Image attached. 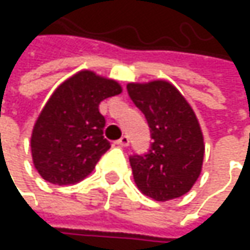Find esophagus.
Wrapping results in <instances>:
<instances>
[{"instance_id": "1", "label": "esophagus", "mask_w": 250, "mask_h": 250, "mask_svg": "<svg viewBox=\"0 0 250 250\" xmlns=\"http://www.w3.org/2000/svg\"><path fill=\"white\" fill-rule=\"evenodd\" d=\"M116 143H117L119 146H122V147H125V146H128L130 140H128V137H127V136H123V137H122V139H119Z\"/></svg>"}]
</instances>
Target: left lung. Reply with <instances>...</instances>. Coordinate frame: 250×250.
<instances>
[{
    "instance_id": "obj_1",
    "label": "left lung",
    "mask_w": 250,
    "mask_h": 250,
    "mask_svg": "<svg viewBox=\"0 0 250 250\" xmlns=\"http://www.w3.org/2000/svg\"><path fill=\"white\" fill-rule=\"evenodd\" d=\"M127 91L145 114L153 139L146 155L130 156L137 188L156 201H169L187 194L201 174L206 150L192 107L164 79L130 82Z\"/></svg>"
}]
</instances>
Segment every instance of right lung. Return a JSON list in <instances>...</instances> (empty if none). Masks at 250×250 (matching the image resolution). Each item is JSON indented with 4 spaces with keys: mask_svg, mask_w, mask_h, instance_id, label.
<instances>
[{
    "mask_svg": "<svg viewBox=\"0 0 250 250\" xmlns=\"http://www.w3.org/2000/svg\"><path fill=\"white\" fill-rule=\"evenodd\" d=\"M122 85L83 69L63 81L50 95L33 125L30 147L40 176L55 185H71L91 174L110 149L100 103L122 94Z\"/></svg>",
    "mask_w": 250,
    "mask_h": 250,
    "instance_id": "obj_1",
    "label": "right lung"
}]
</instances>
